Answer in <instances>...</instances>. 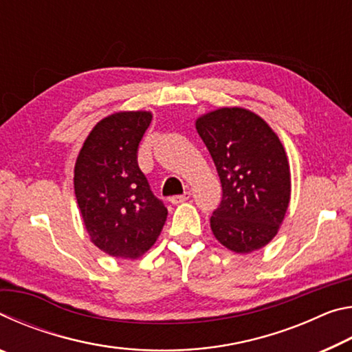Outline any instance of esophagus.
Masks as SVG:
<instances>
[{
	"label": "esophagus",
	"mask_w": 352,
	"mask_h": 352,
	"mask_svg": "<svg viewBox=\"0 0 352 352\" xmlns=\"http://www.w3.org/2000/svg\"><path fill=\"white\" fill-rule=\"evenodd\" d=\"M189 197H190V194L186 190V192H183L180 195H172V197L169 199V201H170L172 205H178V204H183V201H186Z\"/></svg>",
	"instance_id": "34e87169"
}]
</instances>
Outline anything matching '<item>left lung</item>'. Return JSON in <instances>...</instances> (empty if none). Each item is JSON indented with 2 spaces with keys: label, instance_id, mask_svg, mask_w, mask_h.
<instances>
[{
  "label": "left lung",
  "instance_id": "obj_1",
  "mask_svg": "<svg viewBox=\"0 0 352 352\" xmlns=\"http://www.w3.org/2000/svg\"><path fill=\"white\" fill-rule=\"evenodd\" d=\"M222 183L212 211L216 239L236 253H250L276 236L290 200L284 147L264 119L245 109H220L195 122Z\"/></svg>",
  "mask_w": 352,
  "mask_h": 352
}]
</instances>
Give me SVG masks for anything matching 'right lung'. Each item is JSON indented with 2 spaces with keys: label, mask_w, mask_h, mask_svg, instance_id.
Returning <instances> with one entry per match:
<instances>
[{
  "label": "right lung",
  "mask_w": 352,
  "mask_h": 352,
  "mask_svg": "<svg viewBox=\"0 0 352 352\" xmlns=\"http://www.w3.org/2000/svg\"><path fill=\"white\" fill-rule=\"evenodd\" d=\"M151 121L147 111L102 119L76 162L74 192L83 223L94 245L115 258L144 254L168 217L138 166V146Z\"/></svg>",
  "instance_id": "add662e5"
}]
</instances>
